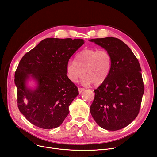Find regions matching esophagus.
Segmentation results:
<instances>
[{
	"instance_id": "obj_1",
	"label": "esophagus",
	"mask_w": 157,
	"mask_h": 157,
	"mask_svg": "<svg viewBox=\"0 0 157 157\" xmlns=\"http://www.w3.org/2000/svg\"><path fill=\"white\" fill-rule=\"evenodd\" d=\"M84 89L83 88H81V87L78 88V92H79V94H81L84 91Z\"/></svg>"
}]
</instances>
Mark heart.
<instances>
[{
    "label": "heart",
    "instance_id": "obj_1",
    "mask_svg": "<svg viewBox=\"0 0 157 157\" xmlns=\"http://www.w3.org/2000/svg\"><path fill=\"white\" fill-rule=\"evenodd\" d=\"M113 57L105 49H84L76 55L75 61H69L66 66L67 77L73 82L82 79V83L99 86L107 78L112 69Z\"/></svg>",
    "mask_w": 157,
    "mask_h": 157
}]
</instances>
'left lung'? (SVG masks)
<instances>
[{
  "instance_id": "8db88e82",
  "label": "left lung",
  "mask_w": 157,
  "mask_h": 157,
  "mask_svg": "<svg viewBox=\"0 0 157 157\" xmlns=\"http://www.w3.org/2000/svg\"><path fill=\"white\" fill-rule=\"evenodd\" d=\"M113 57L107 78L94 90L90 113L97 124L110 131L129 125L138 115L144 93L138 60L124 42L115 37L91 39Z\"/></svg>"
}]
</instances>
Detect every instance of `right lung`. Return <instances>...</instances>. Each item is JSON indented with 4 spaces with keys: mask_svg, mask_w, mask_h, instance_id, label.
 I'll return each mask as SVG.
<instances>
[{
    "mask_svg": "<svg viewBox=\"0 0 157 157\" xmlns=\"http://www.w3.org/2000/svg\"><path fill=\"white\" fill-rule=\"evenodd\" d=\"M84 43L80 39L47 38L20 60L14 79L17 107L33 125L52 129L59 126L68 115L78 90L67 77L66 66ZM30 77L37 82L34 90L26 86Z\"/></svg>",
    "mask_w": 157,
    "mask_h": 157,
    "instance_id": "right-lung-1",
    "label": "right lung"
}]
</instances>
